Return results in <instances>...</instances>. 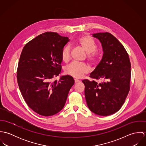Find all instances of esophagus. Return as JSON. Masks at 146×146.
Wrapping results in <instances>:
<instances>
[{
	"label": "esophagus",
	"instance_id": "34e87169",
	"mask_svg": "<svg viewBox=\"0 0 146 146\" xmlns=\"http://www.w3.org/2000/svg\"><path fill=\"white\" fill-rule=\"evenodd\" d=\"M79 82H80V80H78V79H75V83H79Z\"/></svg>",
	"mask_w": 146,
	"mask_h": 146
}]
</instances>
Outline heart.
<instances>
[{
  "label": "heart",
  "mask_w": 146,
  "mask_h": 146,
  "mask_svg": "<svg viewBox=\"0 0 146 146\" xmlns=\"http://www.w3.org/2000/svg\"><path fill=\"white\" fill-rule=\"evenodd\" d=\"M78 44L88 54L87 58L91 62H95L97 59V54L94 52L96 49V45L94 42L89 37L85 36L80 38L78 40ZM62 59L64 62H68L71 57V48L68 45L64 47L61 53ZM90 71L89 67L84 63L72 62L66 68V73L74 78H82Z\"/></svg>",
  "instance_id": "heart-1"
}]
</instances>
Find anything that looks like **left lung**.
Returning <instances> with one entry per match:
<instances>
[{
  "mask_svg": "<svg viewBox=\"0 0 146 146\" xmlns=\"http://www.w3.org/2000/svg\"><path fill=\"white\" fill-rule=\"evenodd\" d=\"M101 42L103 57L89 77L101 80L98 83L85 79V96L89 110L101 116L117 112L125 102L130 90L131 64L123 44L109 33L93 34Z\"/></svg>",
  "mask_w": 146,
  "mask_h": 146,
  "instance_id": "1",
  "label": "left lung"
}]
</instances>
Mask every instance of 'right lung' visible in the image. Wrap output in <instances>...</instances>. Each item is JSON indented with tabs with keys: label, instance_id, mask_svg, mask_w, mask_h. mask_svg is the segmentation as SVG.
Segmentation results:
<instances>
[{
	"label": "right lung",
	"instance_id": "1",
	"mask_svg": "<svg viewBox=\"0 0 146 146\" xmlns=\"http://www.w3.org/2000/svg\"><path fill=\"white\" fill-rule=\"evenodd\" d=\"M68 41L57 33L46 32L28 42L21 52L18 85L28 106L42 116L59 112L74 84L73 78L68 75L52 82L61 71L62 50Z\"/></svg>",
	"mask_w": 146,
	"mask_h": 146
}]
</instances>
